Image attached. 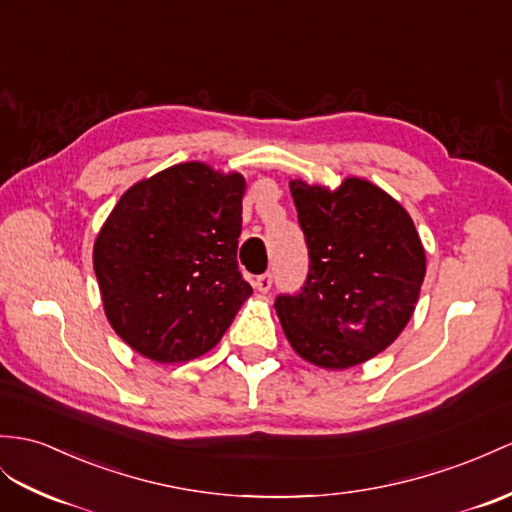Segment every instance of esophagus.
<instances>
[{
  "label": "esophagus",
  "mask_w": 512,
  "mask_h": 512,
  "mask_svg": "<svg viewBox=\"0 0 512 512\" xmlns=\"http://www.w3.org/2000/svg\"><path fill=\"white\" fill-rule=\"evenodd\" d=\"M271 284H273V276H271V273H263V276H258V278L254 280V289L260 291V293H267V291L271 289Z\"/></svg>",
  "instance_id": "1"
}]
</instances>
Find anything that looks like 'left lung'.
Returning a JSON list of instances; mask_svg holds the SVG:
<instances>
[{
    "mask_svg": "<svg viewBox=\"0 0 512 512\" xmlns=\"http://www.w3.org/2000/svg\"><path fill=\"white\" fill-rule=\"evenodd\" d=\"M310 267L276 313L297 356L350 369L384 352L415 313L426 252L406 208L365 178L336 189L291 180Z\"/></svg>",
    "mask_w": 512,
    "mask_h": 512,
    "instance_id": "8db88e82",
    "label": "left lung"
}]
</instances>
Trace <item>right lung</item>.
Here are the masks:
<instances>
[{"label": "right lung", "mask_w": 512, "mask_h": 512, "mask_svg": "<svg viewBox=\"0 0 512 512\" xmlns=\"http://www.w3.org/2000/svg\"><path fill=\"white\" fill-rule=\"evenodd\" d=\"M245 178L191 160L132 184L104 221L93 269L108 323L160 365L221 341L252 295L236 263Z\"/></svg>", "instance_id": "1"}]
</instances>
